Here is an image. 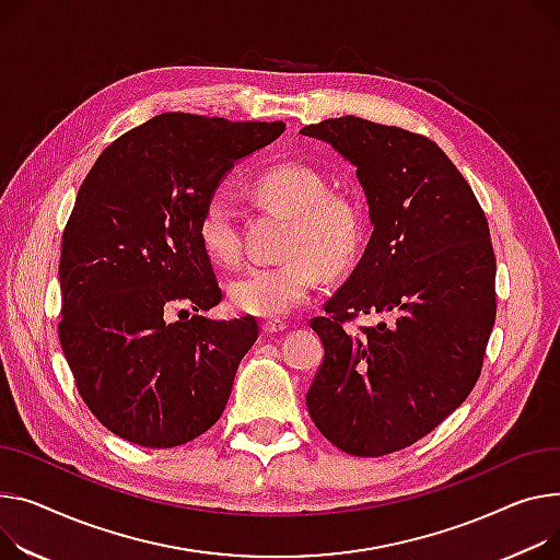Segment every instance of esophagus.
Listing matches in <instances>:
<instances>
[{
  "instance_id": "esophagus-1",
  "label": "esophagus",
  "mask_w": 560,
  "mask_h": 560,
  "mask_svg": "<svg viewBox=\"0 0 560 560\" xmlns=\"http://www.w3.org/2000/svg\"><path fill=\"white\" fill-rule=\"evenodd\" d=\"M260 328H264L266 335H275V332H281L288 328V324L283 319H266L264 324H260Z\"/></svg>"
}]
</instances>
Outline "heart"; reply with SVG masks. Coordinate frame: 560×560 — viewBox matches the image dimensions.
<instances>
[{
	"mask_svg": "<svg viewBox=\"0 0 560 560\" xmlns=\"http://www.w3.org/2000/svg\"><path fill=\"white\" fill-rule=\"evenodd\" d=\"M254 191L292 213L285 236L288 258L279 264L252 266L228 285L234 308L254 317H283L304 306L322 281V266L340 270L358 254L364 238L362 207L330 194L324 175L300 162L266 168L254 179ZM198 238L207 256L220 266L243 258L241 211L234 198L215 191L198 218Z\"/></svg>",
	"mask_w": 560,
	"mask_h": 560,
	"instance_id": "heart-1",
	"label": "heart"
}]
</instances>
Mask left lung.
I'll return each instance as SVG.
<instances>
[{
  "mask_svg": "<svg viewBox=\"0 0 560 560\" xmlns=\"http://www.w3.org/2000/svg\"><path fill=\"white\" fill-rule=\"evenodd\" d=\"M330 143L362 184L374 232L311 319L324 360L306 394L317 430L355 457L417 443L468 398L495 324V254L472 189L417 132L358 117L300 130ZM378 314L374 327L350 322Z\"/></svg>",
  "mask_w": 560,
  "mask_h": 560,
  "instance_id": "obj_1",
  "label": "left lung"
}]
</instances>
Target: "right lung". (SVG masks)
Listing matches in <instances>:
<instances>
[{
	"label": "right lung",
	"instance_id": "1",
	"mask_svg": "<svg viewBox=\"0 0 560 560\" xmlns=\"http://www.w3.org/2000/svg\"><path fill=\"white\" fill-rule=\"evenodd\" d=\"M283 130L164 112L112 141L83 179L62 232L58 338L81 398L117 436L175 448L225 412L258 324L202 317L222 292L198 218L234 162Z\"/></svg>",
	"mask_w": 560,
	"mask_h": 560
}]
</instances>
